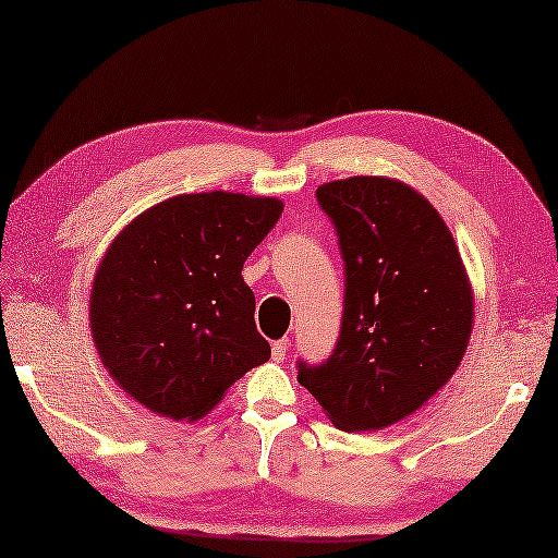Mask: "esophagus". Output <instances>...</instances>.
Wrapping results in <instances>:
<instances>
[{
    "label": "esophagus",
    "instance_id": "esophagus-1",
    "mask_svg": "<svg viewBox=\"0 0 558 558\" xmlns=\"http://www.w3.org/2000/svg\"><path fill=\"white\" fill-rule=\"evenodd\" d=\"M287 351H289V339H279V341L271 343V359L277 361V363L284 361Z\"/></svg>",
    "mask_w": 558,
    "mask_h": 558
}]
</instances>
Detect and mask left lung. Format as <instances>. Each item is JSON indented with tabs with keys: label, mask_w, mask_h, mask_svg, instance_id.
Here are the masks:
<instances>
[{
	"label": "left lung",
	"mask_w": 558,
	"mask_h": 558,
	"mask_svg": "<svg viewBox=\"0 0 558 558\" xmlns=\"http://www.w3.org/2000/svg\"><path fill=\"white\" fill-rule=\"evenodd\" d=\"M316 199L339 234L343 322L324 363H296L299 383L341 430H383L458 371L474 322L472 284L442 217L405 182L333 180Z\"/></svg>",
	"instance_id": "1"
}]
</instances>
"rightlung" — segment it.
I'll return each instance as SVG.
<instances>
[{"mask_svg": "<svg viewBox=\"0 0 558 558\" xmlns=\"http://www.w3.org/2000/svg\"><path fill=\"white\" fill-rule=\"evenodd\" d=\"M284 209L277 197L178 195L133 219L90 289V336L128 396L170 420H199L271 349L242 267Z\"/></svg>", "mask_w": 558, "mask_h": 558, "instance_id": "1", "label": "right lung"}]
</instances>
